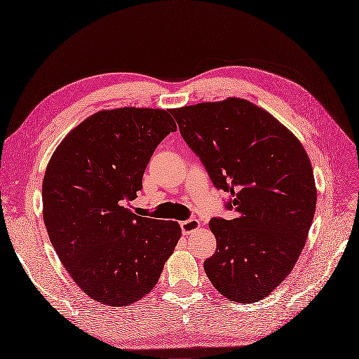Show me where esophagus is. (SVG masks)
I'll return each mask as SVG.
<instances>
[{
	"label": "esophagus",
	"mask_w": 359,
	"mask_h": 359,
	"mask_svg": "<svg viewBox=\"0 0 359 359\" xmlns=\"http://www.w3.org/2000/svg\"><path fill=\"white\" fill-rule=\"evenodd\" d=\"M200 228V220L197 219H189L181 222V229L184 235H190L193 232H196Z\"/></svg>",
	"instance_id": "esophagus-1"
}]
</instances>
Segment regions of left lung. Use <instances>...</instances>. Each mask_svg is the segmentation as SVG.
<instances>
[{
    "label": "left lung",
    "mask_w": 359,
    "mask_h": 359,
    "mask_svg": "<svg viewBox=\"0 0 359 359\" xmlns=\"http://www.w3.org/2000/svg\"><path fill=\"white\" fill-rule=\"evenodd\" d=\"M170 114L236 212L231 220H210L217 245L204 271L225 298L257 302L291 273L309 236L317 201L310 158L291 131L245 99Z\"/></svg>",
    "instance_id": "8db88e82"
}]
</instances>
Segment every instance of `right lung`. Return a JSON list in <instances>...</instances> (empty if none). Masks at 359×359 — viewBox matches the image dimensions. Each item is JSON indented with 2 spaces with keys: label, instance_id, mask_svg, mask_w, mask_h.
I'll return each instance as SVG.
<instances>
[{
  "label": "right lung",
  "instance_id": "add662e5",
  "mask_svg": "<svg viewBox=\"0 0 359 359\" xmlns=\"http://www.w3.org/2000/svg\"><path fill=\"white\" fill-rule=\"evenodd\" d=\"M170 131L177 124L165 109L99 111L65 135L46 166L49 240L77 286L104 305L146 297L181 238L177 222L124 206L137 197L153 151Z\"/></svg>",
  "mask_w": 359,
  "mask_h": 359
}]
</instances>
